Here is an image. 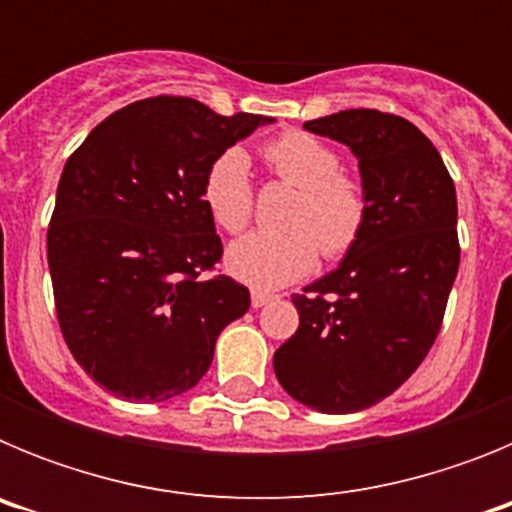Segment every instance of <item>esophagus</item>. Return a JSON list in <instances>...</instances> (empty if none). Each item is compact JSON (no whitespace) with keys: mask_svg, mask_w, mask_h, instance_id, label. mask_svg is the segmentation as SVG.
Masks as SVG:
<instances>
[{"mask_svg":"<svg viewBox=\"0 0 512 512\" xmlns=\"http://www.w3.org/2000/svg\"><path fill=\"white\" fill-rule=\"evenodd\" d=\"M274 300V295H269V292H261V289H253L251 292V305L259 310V307H264L266 302Z\"/></svg>","mask_w":512,"mask_h":512,"instance_id":"34e87169","label":"esophagus"}]
</instances>
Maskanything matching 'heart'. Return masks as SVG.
Instances as JSON below:
<instances>
[{"label":"heart","instance_id":"1","mask_svg":"<svg viewBox=\"0 0 512 512\" xmlns=\"http://www.w3.org/2000/svg\"><path fill=\"white\" fill-rule=\"evenodd\" d=\"M271 171L302 189L289 233H251L230 243L225 266L253 289H279L307 277L323 251L341 259L359 241L366 223V194L341 171V156L302 130H289L264 146ZM202 200L217 228L241 233L253 215L251 161L243 148H228L207 166Z\"/></svg>","mask_w":512,"mask_h":512}]
</instances>
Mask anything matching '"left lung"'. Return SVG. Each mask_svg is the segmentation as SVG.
<instances>
[{
  "label": "left lung",
  "mask_w": 512,
  "mask_h": 512,
  "mask_svg": "<svg viewBox=\"0 0 512 512\" xmlns=\"http://www.w3.org/2000/svg\"><path fill=\"white\" fill-rule=\"evenodd\" d=\"M359 158L366 223L336 271L295 295L300 328L274 354L289 397L359 413L431 351L459 271L456 189L436 146L405 117L343 110L305 122Z\"/></svg>",
  "instance_id": "obj_1"
}]
</instances>
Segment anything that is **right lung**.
Segmentation results:
<instances>
[{"mask_svg":"<svg viewBox=\"0 0 512 512\" xmlns=\"http://www.w3.org/2000/svg\"><path fill=\"white\" fill-rule=\"evenodd\" d=\"M269 122L189 97L140 99L63 166L48 228L58 325L112 395L164 402L192 390L220 330L251 307L243 284L202 277L223 256L202 182L225 148Z\"/></svg>","mask_w":512,"mask_h":512,"instance_id":"obj_1","label":"right lung"}]
</instances>
